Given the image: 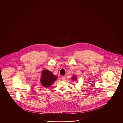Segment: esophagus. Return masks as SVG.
<instances>
[{"label": "esophagus", "mask_w": 123, "mask_h": 123, "mask_svg": "<svg viewBox=\"0 0 123 123\" xmlns=\"http://www.w3.org/2000/svg\"><path fill=\"white\" fill-rule=\"evenodd\" d=\"M61 79H62V81H64V79H65V77L64 76H62V78H61Z\"/></svg>", "instance_id": "esophagus-1"}]
</instances>
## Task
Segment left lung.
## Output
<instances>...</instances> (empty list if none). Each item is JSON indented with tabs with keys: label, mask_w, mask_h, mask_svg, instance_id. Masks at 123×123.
<instances>
[{
	"label": "left lung",
	"mask_w": 123,
	"mask_h": 123,
	"mask_svg": "<svg viewBox=\"0 0 123 123\" xmlns=\"http://www.w3.org/2000/svg\"><path fill=\"white\" fill-rule=\"evenodd\" d=\"M72 79H73V80H76V78L74 76H73V78H72Z\"/></svg>",
	"instance_id": "8db88e82"
}]
</instances>
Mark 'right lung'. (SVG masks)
<instances>
[{
	"label": "right lung",
	"instance_id": "add662e5",
	"mask_svg": "<svg viewBox=\"0 0 123 123\" xmlns=\"http://www.w3.org/2000/svg\"><path fill=\"white\" fill-rule=\"evenodd\" d=\"M57 78L50 71L48 70H44L42 72L41 81V84L45 87L51 86Z\"/></svg>",
	"mask_w": 123,
	"mask_h": 123
}]
</instances>
